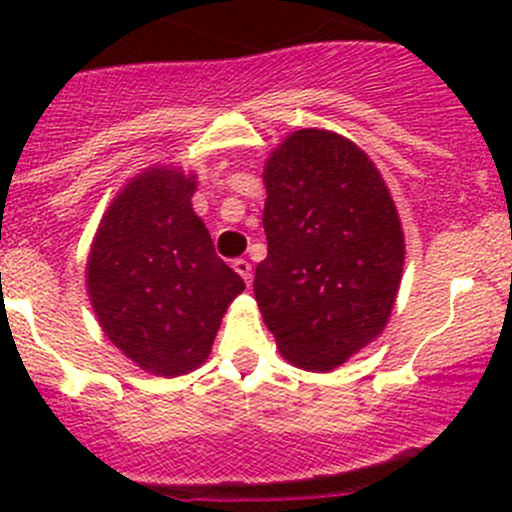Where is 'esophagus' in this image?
I'll return each instance as SVG.
<instances>
[{"label":"esophagus","instance_id":"34e87169","mask_svg":"<svg viewBox=\"0 0 512 512\" xmlns=\"http://www.w3.org/2000/svg\"><path fill=\"white\" fill-rule=\"evenodd\" d=\"M232 270H235L237 275H240L242 280L247 282V285H250V282H252V265H250V262H247V260H235V262H232Z\"/></svg>","mask_w":512,"mask_h":512}]
</instances>
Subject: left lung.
Here are the masks:
<instances>
[{
	"instance_id": "8db88e82",
	"label": "left lung",
	"mask_w": 512,
	"mask_h": 512,
	"mask_svg": "<svg viewBox=\"0 0 512 512\" xmlns=\"http://www.w3.org/2000/svg\"><path fill=\"white\" fill-rule=\"evenodd\" d=\"M262 178L257 307L289 364L332 371L389 322L406 257L399 213L374 160L324 128L289 133Z\"/></svg>"
}]
</instances>
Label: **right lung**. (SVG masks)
<instances>
[{
	"label": "right lung",
	"mask_w": 512,
	"mask_h": 512,
	"mask_svg": "<svg viewBox=\"0 0 512 512\" xmlns=\"http://www.w3.org/2000/svg\"><path fill=\"white\" fill-rule=\"evenodd\" d=\"M195 188V173L178 165L138 173L103 213L86 262V292L108 342L165 379L205 364L245 289L195 215Z\"/></svg>",
	"instance_id": "right-lung-1"
}]
</instances>
